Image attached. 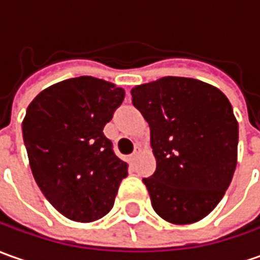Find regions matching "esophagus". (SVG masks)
<instances>
[{
	"instance_id": "obj_1",
	"label": "esophagus",
	"mask_w": 260,
	"mask_h": 260,
	"mask_svg": "<svg viewBox=\"0 0 260 260\" xmlns=\"http://www.w3.org/2000/svg\"><path fill=\"white\" fill-rule=\"evenodd\" d=\"M138 155H139V149H137V151H135V152L132 153V155H131V158H132V160H135L138 158Z\"/></svg>"
}]
</instances>
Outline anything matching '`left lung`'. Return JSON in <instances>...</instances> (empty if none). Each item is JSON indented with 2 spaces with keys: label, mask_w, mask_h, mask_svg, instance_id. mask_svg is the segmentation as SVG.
<instances>
[{
  "label": "left lung",
  "mask_w": 260,
  "mask_h": 260,
  "mask_svg": "<svg viewBox=\"0 0 260 260\" xmlns=\"http://www.w3.org/2000/svg\"><path fill=\"white\" fill-rule=\"evenodd\" d=\"M131 93L151 129L156 169L142 181L153 211L174 225L204 219L223 198L238 164L239 128L226 95L183 77L135 85Z\"/></svg>",
  "instance_id": "obj_1"
}]
</instances>
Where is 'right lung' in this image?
Returning <instances> with one entry per match:
<instances>
[{"label":"right lung","instance_id":"1","mask_svg":"<svg viewBox=\"0 0 260 260\" xmlns=\"http://www.w3.org/2000/svg\"><path fill=\"white\" fill-rule=\"evenodd\" d=\"M123 98L112 82L78 77L45 88L26 108L22 137L34 179L65 218L88 223L114 206L128 164L104 126Z\"/></svg>","mask_w":260,"mask_h":260}]
</instances>
